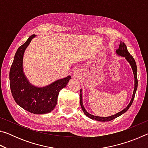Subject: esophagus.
Returning a JSON list of instances; mask_svg holds the SVG:
<instances>
[{
	"label": "esophagus",
	"mask_w": 148,
	"mask_h": 148,
	"mask_svg": "<svg viewBox=\"0 0 148 148\" xmlns=\"http://www.w3.org/2000/svg\"><path fill=\"white\" fill-rule=\"evenodd\" d=\"M74 74H75V76H76V77H79V75H80V73H79V72L76 71V72H74Z\"/></svg>",
	"instance_id": "esophagus-1"
}]
</instances>
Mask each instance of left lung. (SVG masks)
Returning a JSON list of instances; mask_svg holds the SVG:
<instances>
[{
	"instance_id": "8db88e82",
	"label": "left lung",
	"mask_w": 148,
	"mask_h": 148,
	"mask_svg": "<svg viewBox=\"0 0 148 148\" xmlns=\"http://www.w3.org/2000/svg\"><path fill=\"white\" fill-rule=\"evenodd\" d=\"M116 53L119 55V56H123V57H125V59H126L127 61H129V62L131 64V66L132 67V71H133V74H134V91H133V95H132V99L131 102H130V103L129 104L128 106H127L126 108H125V109H123L122 110L121 112H119V113H117L116 114L114 115V116H110V117H99V116H92V115L89 114L88 112H87L86 109L84 108V107L83 106V103H82V90H80V94H79V99H80V105H81V107H82V109L83 110L84 113L85 114L86 116H87V117H89V118H91L92 119H95V120H97V121H112V120H113L114 119H116V117H119L122 115L123 114H124L125 112H126L127 110H129V108L130 107H131V104L132 103V102L134 101V96H135V93H136V89H137V87H138V79H137V74H136V71H137V68H136V62H135V60L133 58V57H132L131 54H130L129 52L128 51V50H127V46L126 45H125L123 42H121V44L119 45V48L116 50Z\"/></svg>"
}]
</instances>
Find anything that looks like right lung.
I'll use <instances>...</instances> for the list:
<instances>
[{
  "mask_svg": "<svg viewBox=\"0 0 148 148\" xmlns=\"http://www.w3.org/2000/svg\"><path fill=\"white\" fill-rule=\"evenodd\" d=\"M34 36V34L30 36L17 49L10 70V86L12 96L19 106L31 113L43 114L55 108L59 91L66 87L71 77L57 80L43 88H38L29 83L23 74L22 64L25 50Z\"/></svg>",
  "mask_w": 148,
  "mask_h": 148,
  "instance_id": "obj_1",
  "label": "right lung"
}]
</instances>
